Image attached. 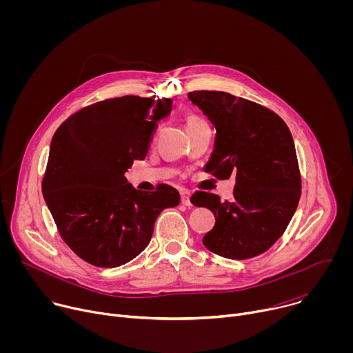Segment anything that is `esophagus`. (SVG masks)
<instances>
[{
  "instance_id": "esophagus-1",
  "label": "esophagus",
  "mask_w": 353,
  "mask_h": 353,
  "mask_svg": "<svg viewBox=\"0 0 353 353\" xmlns=\"http://www.w3.org/2000/svg\"><path fill=\"white\" fill-rule=\"evenodd\" d=\"M181 204L185 207H191V199H190V192L183 191L181 192Z\"/></svg>"
}]
</instances>
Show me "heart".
Segmentation results:
<instances>
[{
    "instance_id": "heart-1",
    "label": "heart",
    "mask_w": 353,
    "mask_h": 353,
    "mask_svg": "<svg viewBox=\"0 0 353 353\" xmlns=\"http://www.w3.org/2000/svg\"><path fill=\"white\" fill-rule=\"evenodd\" d=\"M198 123H201V120H199L198 117H195V116H188V117L185 119L187 128H188V127H192V125H195V124H198Z\"/></svg>"
}]
</instances>
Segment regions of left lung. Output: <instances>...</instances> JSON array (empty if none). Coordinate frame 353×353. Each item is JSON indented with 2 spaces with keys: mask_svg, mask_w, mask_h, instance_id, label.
<instances>
[{
  "mask_svg": "<svg viewBox=\"0 0 353 353\" xmlns=\"http://www.w3.org/2000/svg\"><path fill=\"white\" fill-rule=\"evenodd\" d=\"M188 99L216 128L205 170L216 179H236L229 201L205 191L192 194L191 203L216 219L203 243L230 260L260 256L283 234L300 199L292 134L272 110L228 92L194 90Z\"/></svg>",
  "mask_w": 353,
  "mask_h": 353,
  "instance_id": "left-lung-1",
  "label": "left lung"
}]
</instances>
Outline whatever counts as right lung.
Masks as SVG:
<instances>
[{"mask_svg":"<svg viewBox=\"0 0 353 353\" xmlns=\"http://www.w3.org/2000/svg\"><path fill=\"white\" fill-rule=\"evenodd\" d=\"M172 99L121 96L86 106L54 132L41 191L60 236L83 261L120 267L145 250L158 215L179 191L134 188L124 173L145 159Z\"/></svg>","mask_w":353,"mask_h":353,"instance_id":"right-lung-1","label":"right lung"}]
</instances>
